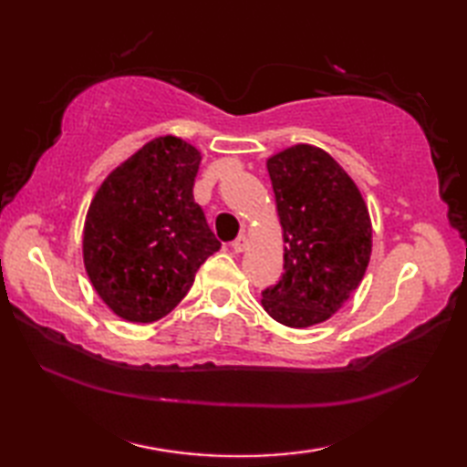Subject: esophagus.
Instances as JSON below:
<instances>
[{
	"mask_svg": "<svg viewBox=\"0 0 467 467\" xmlns=\"http://www.w3.org/2000/svg\"><path fill=\"white\" fill-rule=\"evenodd\" d=\"M233 251H234L236 254L246 251V239H244V236H239V239L233 241Z\"/></svg>",
	"mask_w": 467,
	"mask_h": 467,
	"instance_id": "obj_1",
	"label": "esophagus"
}]
</instances>
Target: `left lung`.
I'll list each match as a JSON object with an SVG mask.
<instances>
[{
  "instance_id": "left-lung-1",
  "label": "left lung",
  "mask_w": 467,
  "mask_h": 467,
  "mask_svg": "<svg viewBox=\"0 0 467 467\" xmlns=\"http://www.w3.org/2000/svg\"><path fill=\"white\" fill-rule=\"evenodd\" d=\"M283 226L285 265L261 305L293 329L323 323L363 281L371 218L359 188L331 154L295 144L266 161Z\"/></svg>"
}]
</instances>
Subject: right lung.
<instances>
[{
  "label": "right lung",
  "instance_id": "add662e5",
  "mask_svg": "<svg viewBox=\"0 0 467 467\" xmlns=\"http://www.w3.org/2000/svg\"><path fill=\"white\" fill-rule=\"evenodd\" d=\"M201 152L158 136L106 176L84 223V266L100 299L130 323H154L191 291L221 249L194 202Z\"/></svg>",
  "mask_w": 467,
  "mask_h": 467
}]
</instances>
